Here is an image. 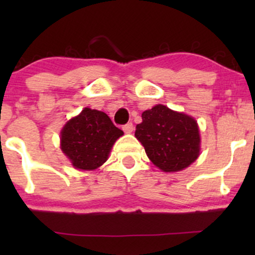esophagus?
Returning <instances> with one entry per match:
<instances>
[{
	"instance_id": "esophagus-1",
	"label": "esophagus",
	"mask_w": 255,
	"mask_h": 255,
	"mask_svg": "<svg viewBox=\"0 0 255 255\" xmlns=\"http://www.w3.org/2000/svg\"><path fill=\"white\" fill-rule=\"evenodd\" d=\"M122 129H124V131L125 133H127V134H129V133H131V131H133V129H134V127H133V124H127V125H125L124 127H122Z\"/></svg>"
}]
</instances>
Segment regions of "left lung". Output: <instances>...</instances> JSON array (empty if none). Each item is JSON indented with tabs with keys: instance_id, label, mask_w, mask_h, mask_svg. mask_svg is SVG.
I'll return each mask as SVG.
<instances>
[{
	"instance_id": "1",
	"label": "left lung",
	"mask_w": 255,
	"mask_h": 255,
	"mask_svg": "<svg viewBox=\"0 0 255 255\" xmlns=\"http://www.w3.org/2000/svg\"><path fill=\"white\" fill-rule=\"evenodd\" d=\"M135 137L157 168L165 172L181 171L200 154V134L192 116L177 113L162 104L141 115Z\"/></svg>"
}]
</instances>
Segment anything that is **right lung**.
Listing matches in <instances>:
<instances>
[{
	"label": "right lung",
	"instance_id": "obj_1",
	"mask_svg": "<svg viewBox=\"0 0 255 255\" xmlns=\"http://www.w3.org/2000/svg\"><path fill=\"white\" fill-rule=\"evenodd\" d=\"M124 131L103 111L85 109L64 125L61 130V150L75 169L95 170L107 162Z\"/></svg>",
	"mask_w": 255,
	"mask_h": 255
}]
</instances>
